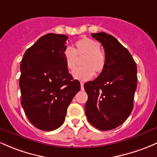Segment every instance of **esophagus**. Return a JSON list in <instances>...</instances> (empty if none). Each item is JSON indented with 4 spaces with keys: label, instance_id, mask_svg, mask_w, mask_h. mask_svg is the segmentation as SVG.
Masks as SVG:
<instances>
[{
    "label": "esophagus",
    "instance_id": "esophagus-1",
    "mask_svg": "<svg viewBox=\"0 0 157 157\" xmlns=\"http://www.w3.org/2000/svg\"><path fill=\"white\" fill-rule=\"evenodd\" d=\"M83 85H84V83H83V82H80V86H81V90H84Z\"/></svg>",
    "mask_w": 157,
    "mask_h": 157
}]
</instances>
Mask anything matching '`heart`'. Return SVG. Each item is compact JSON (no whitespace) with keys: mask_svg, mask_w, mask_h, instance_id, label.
Returning a JSON list of instances; mask_svg holds the SVG:
<instances>
[{"mask_svg":"<svg viewBox=\"0 0 157 157\" xmlns=\"http://www.w3.org/2000/svg\"><path fill=\"white\" fill-rule=\"evenodd\" d=\"M63 56L65 65L70 71L76 68L78 58L84 57L82 61L83 67L77 68L73 72L74 78L82 81L90 80L95 73H101L106 64V56L101 50L99 43L89 37L78 40L74 44V49L66 47Z\"/></svg>","mask_w":157,"mask_h":157,"instance_id":"obj_1","label":"heart"}]
</instances>
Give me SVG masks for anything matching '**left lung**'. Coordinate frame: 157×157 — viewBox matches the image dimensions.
Instances as JSON below:
<instances>
[{"mask_svg": "<svg viewBox=\"0 0 157 157\" xmlns=\"http://www.w3.org/2000/svg\"><path fill=\"white\" fill-rule=\"evenodd\" d=\"M105 49L106 64L93 81L84 84L88 95L85 113L98 129L108 131L121 125L131 113L137 87V65L128 49L112 35L93 33Z\"/></svg>", "mask_w": 157, "mask_h": 157, "instance_id": "left-lung-1", "label": "left lung"}]
</instances>
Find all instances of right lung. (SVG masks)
<instances>
[{
	"label": "right lung",
	"mask_w": 157,
	"mask_h": 157,
	"mask_svg": "<svg viewBox=\"0 0 157 157\" xmlns=\"http://www.w3.org/2000/svg\"><path fill=\"white\" fill-rule=\"evenodd\" d=\"M67 38L65 34L44 35L25 51L21 62V105L29 121L43 131L62 126L67 107L80 90L64 59Z\"/></svg>",
	"instance_id": "1"
}]
</instances>
